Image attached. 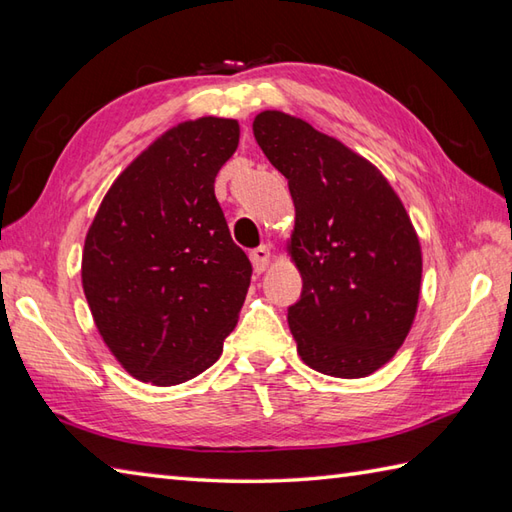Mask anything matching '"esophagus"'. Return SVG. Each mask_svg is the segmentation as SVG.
Listing matches in <instances>:
<instances>
[{
	"label": "esophagus",
	"mask_w": 512,
	"mask_h": 512,
	"mask_svg": "<svg viewBox=\"0 0 512 512\" xmlns=\"http://www.w3.org/2000/svg\"><path fill=\"white\" fill-rule=\"evenodd\" d=\"M271 263V249L267 245H260L258 249L252 252V265L256 274H263V271L269 267Z\"/></svg>",
	"instance_id": "1"
}]
</instances>
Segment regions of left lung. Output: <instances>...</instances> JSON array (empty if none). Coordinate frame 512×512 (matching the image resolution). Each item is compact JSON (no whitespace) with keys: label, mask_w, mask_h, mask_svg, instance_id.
Listing matches in <instances>:
<instances>
[{"label":"left lung","mask_w":512,"mask_h":512,"mask_svg":"<svg viewBox=\"0 0 512 512\" xmlns=\"http://www.w3.org/2000/svg\"><path fill=\"white\" fill-rule=\"evenodd\" d=\"M254 137L296 207L287 249L302 294L287 320L300 358L333 378H367L415 320L422 249L411 218L373 163L307 121L265 110Z\"/></svg>","instance_id":"8db88e82"}]
</instances>
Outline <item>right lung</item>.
I'll use <instances>...</instances> for the list:
<instances>
[{"instance_id": "obj_1", "label": "right lung", "mask_w": 512, "mask_h": 512, "mask_svg": "<svg viewBox=\"0 0 512 512\" xmlns=\"http://www.w3.org/2000/svg\"><path fill=\"white\" fill-rule=\"evenodd\" d=\"M238 137L236 119L174 125L117 176L88 229L83 294L112 356L141 382L196 378L238 322L252 263L214 194Z\"/></svg>"}]
</instances>
